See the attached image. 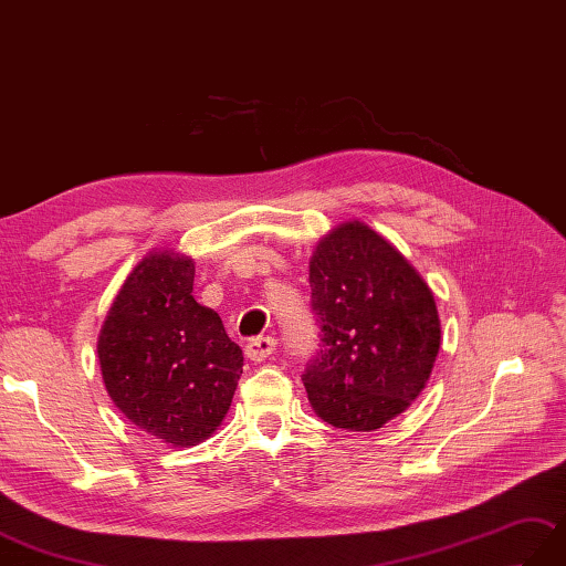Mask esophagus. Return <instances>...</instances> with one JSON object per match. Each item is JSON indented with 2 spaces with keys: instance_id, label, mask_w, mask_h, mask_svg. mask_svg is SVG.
<instances>
[{
  "instance_id": "1",
  "label": "esophagus",
  "mask_w": 566,
  "mask_h": 566,
  "mask_svg": "<svg viewBox=\"0 0 566 566\" xmlns=\"http://www.w3.org/2000/svg\"><path fill=\"white\" fill-rule=\"evenodd\" d=\"M274 347H277L274 337H255L245 345V357L251 361H265L270 354L274 352Z\"/></svg>"
}]
</instances>
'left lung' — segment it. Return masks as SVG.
<instances>
[{
  "label": "left lung",
  "instance_id": "obj_1",
  "mask_svg": "<svg viewBox=\"0 0 566 566\" xmlns=\"http://www.w3.org/2000/svg\"><path fill=\"white\" fill-rule=\"evenodd\" d=\"M321 354L304 374L323 422L374 431L424 390L441 347L437 301L396 245L352 219L325 233L308 262Z\"/></svg>",
  "mask_w": 566,
  "mask_h": 566
}]
</instances>
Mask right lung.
Here are the masks:
<instances>
[{
  "label": "right lung",
  "mask_w": 566,
  "mask_h": 566,
  "mask_svg": "<svg viewBox=\"0 0 566 566\" xmlns=\"http://www.w3.org/2000/svg\"><path fill=\"white\" fill-rule=\"evenodd\" d=\"M195 262L156 248L127 274L98 335L105 390L129 422L174 449L209 439L227 417L243 352L219 313L192 296Z\"/></svg>",
  "instance_id": "add662e5"
}]
</instances>
